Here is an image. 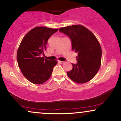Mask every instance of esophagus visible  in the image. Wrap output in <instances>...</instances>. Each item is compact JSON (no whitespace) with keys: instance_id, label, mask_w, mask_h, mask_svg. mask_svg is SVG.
Returning a JSON list of instances; mask_svg holds the SVG:
<instances>
[{"instance_id":"obj_1","label":"esophagus","mask_w":121,"mask_h":121,"mask_svg":"<svg viewBox=\"0 0 121 121\" xmlns=\"http://www.w3.org/2000/svg\"><path fill=\"white\" fill-rule=\"evenodd\" d=\"M58 62H59V63H60V64H64V63H65V62L64 61H58Z\"/></svg>"}]
</instances>
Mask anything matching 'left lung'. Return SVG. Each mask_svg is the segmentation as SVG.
<instances>
[{"label": "left lung", "mask_w": 121, "mask_h": 121, "mask_svg": "<svg viewBox=\"0 0 121 121\" xmlns=\"http://www.w3.org/2000/svg\"><path fill=\"white\" fill-rule=\"evenodd\" d=\"M59 31L68 35L72 49L78 53L77 63L67 73L74 82L84 83L92 79L101 65V48L99 42L91 31L83 26L72 25L61 27Z\"/></svg>", "instance_id": "obj_1"}]
</instances>
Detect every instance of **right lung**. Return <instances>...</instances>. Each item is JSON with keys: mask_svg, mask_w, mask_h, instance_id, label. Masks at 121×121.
Wrapping results in <instances>:
<instances>
[{"mask_svg": "<svg viewBox=\"0 0 121 121\" xmlns=\"http://www.w3.org/2000/svg\"><path fill=\"white\" fill-rule=\"evenodd\" d=\"M58 29L36 27L24 37L17 51V60L23 75L34 84H43L50 78L56 60L41 57L49 37Z\"/></svg>", "mask_w": 121, "mask_h": 121, "instance_id": "1", "label": "right lung"}]
</instances>
